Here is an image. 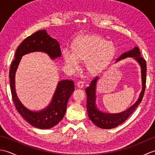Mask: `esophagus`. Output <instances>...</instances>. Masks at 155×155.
Wrapping results in <instances>:
<instances>
[{"label": "esophagus", "mask_w": 155, "mask_h": 155, "mask_svg": "<svg viewBox=\"0 0 155 155\" xmlns=\"http://www.w3.org/2000/svg\"><path fill=\"white\" fill-rule=\"evenodd\" d=\"M77 87H78V88H83V87H84V83H83V81H78L77 82Z\"/></svg>", "instance_id": "esophagus-1"}]
</instances>
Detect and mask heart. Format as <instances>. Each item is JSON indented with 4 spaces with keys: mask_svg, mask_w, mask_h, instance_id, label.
I'll return each mask as SVG.
<instances>
[{
    "mask_svg": "<svg viewBox=\"0 0 155 155\" xmlns=\"http://www.w3.org/2000/svg\"><path fill=\"white\" fill-rule=\"evenodd\" d=\"M115 54L114 45L111 42L96 35H85L78 38L72 51L64 49L62 52L66 64L77 68L79 61H85L87 71L92 74L101 72L107 67Z\"/></svg>",
    "mask_w": 155,
    "mask_h": 155,
    "instance_id": "obj_1",
    "label": "heart"
}]
</instances>
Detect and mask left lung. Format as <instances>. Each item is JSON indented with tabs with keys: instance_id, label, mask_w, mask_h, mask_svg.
<instances>
[{
	"instance_id": "8db88e82",
	"label": "left lung",
	"mask_w": 155,
	"mask_h": 155,
	"mask_svg": "<svg viewBox=\"0 0 155 155\" xmlns=\"http://www.w3.org/2000/svg\"><path fill=\"white\" fill-rule=\"evenodd\" d=\"M140 55L139 48L136 47L127 52H124L117 60V62L127 57H133L139 62L141 67V77H142L143 84L142 91L140 92L137 101L128 109L117 114L105 113L98 109L96 104H95V101H96L95 91H96V84L98 78V77H95L94 79H93V81L91 82L89 86L85 89L87 95V107L88 117L98 127L104 128V129H110V128L117 127L129 117L130 115L133 113L134 110L136 109V108L142 101L146 87L147 63L146 61Z\"/></svg>"
}]
</instances>
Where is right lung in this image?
Instances as JSON below:
<instances>
[{"label": "right lung", "mask_w": 155, "mask_h": 155, "mask_svg": "<svg viewBox=\"0 0 155 155\" xmlns=\"http://www.w3.org/2000/svg\"><path fill=\"white\" fill-rule=\"evenodd\" d=\"M37 51L46 52L52 59L61 57L60 45L56 39L51 37L46 30L35 32L26 38L16 49L15 58L10 67V87L16 109L25 120L35 127L47 129L57 125L62 119L67 110L68 101L74 90V84L72 81H61L58 82L51 103L47 108L37 112L26 108L19 101L16 93L15 72L23 55Z\"/></svg>", "instance_id": "right-lung-1"}]
</instances>
